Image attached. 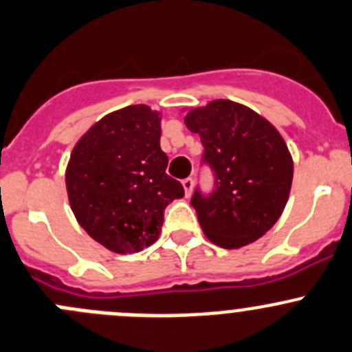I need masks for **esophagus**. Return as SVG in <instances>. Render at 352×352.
<instances>
[{
  "mask_svg": "<svg viewBox=\"0 0 352 352\" xmlns=\"http://www.w3.org/2000/svg\"><path fill=\"white\" fill-rule=\"evenodd\" d=\"M181 184H183V188H184V195H186V197H190L191 190H193V179H191V177H186V179L181 181Z\"/></svg>",
  "mask_w": 352,
  "mask_h": 352,
  "instance_id": "obj_1",
  "label": "esophagus"
}]
</instances>
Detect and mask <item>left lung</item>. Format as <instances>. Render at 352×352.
<instances>
[{"label": "left lung", "instance_id": "obj_1", "mask_svg": "<svg viewBox=\"0 0 352 352\" xmlns=\"http://www.w3.org/2000/svg\"><path fill=\"white\" fill-rule=\"evenodd\" d=\"M184 124L198 133L204 159L215 173L210 197L195 193L201 231L214 245L236 250L262 238L284 212L294 164L283 135L250 109L228 99L186 107Z\"/></svg>", "mask_w": 352, "mask_h": 352}]
</instances>
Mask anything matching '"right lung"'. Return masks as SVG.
Segmentation results:
<instances>
[{"label": "right lung", "mask_w": 352, "mask_h": 352, "mask_svg": "<svg viewBox=\"0 0 352 352\" xmlns=\"http://www.w3.org/2000/svg\"><path fill=\"white\" fill-rule=\"evenodd\" d=\"M161 121V111L147 104L121 107L96 121L69 155V207L87 234L113 253L154 245L164 208L184 195L179 181L166 175Z\"/></svg>", "instance_id": "1"}]
</instances>
